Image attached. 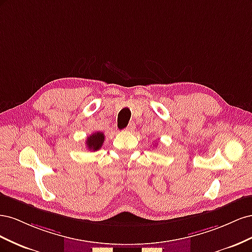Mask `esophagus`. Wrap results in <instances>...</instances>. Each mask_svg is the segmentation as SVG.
I'll return each mask as SVG.
<instances>
[{
	"label": "esophagus",
	"mask_w": 252,
	"mask_h": 252,
	"mask_svg": "<svg viewBox=\"0 0 252 252\" xmlns=\"http://www.w3.org/2000/svg\"><path fill=\"white\" fill-rule=\"evenodd\" d=\"M135 129V124L133 123V122H131V123H129V125L125 128V131H133Z\"/></svg>",
	"instance_id": "obj_1"
}]
</instances>
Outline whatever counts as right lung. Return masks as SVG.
<instances>
[{
    "label": "right lung",
    "mask_w": 252,
    "mask_h": 252,
    "mask_svg": "<svg viewBox=\"0 0 252 252\" xmlns=\"http://www.w3.org/2000/svg\"><path fill=\"white\" fill-rule=\"evenodd\" d=\"M104 140H105V135L103 132H100V131L94 132L87 138V141H86L87 148L89 150L96 151L102 147Z\"/></svg>",
    "instance_id": "obj_1"
}]
</instances>
